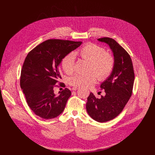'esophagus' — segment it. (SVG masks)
<instances>
[{
	"mask_svg": "<svg viewBox=\"0 0 155 155\" xmlns=\"http://www.w3.org/2000/svg\"><path fill=\"white\" fill-rule=\"evenodd\" d=\"M78 88V87H77V86H74V87H72V90H77V89Z\"/></svg>",
	"mask_w": 155,
	"mask_h": 155,
	"instance_id": "1",
	"label": "esophagus"
}]
</instances>
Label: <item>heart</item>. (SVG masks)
<instances>
[{"instance_id": "obj_1", "label": "heart", "mask_w": 155, "mask_h": 155, "mask_svg": "<svg viewBox=\"0 0 155 155\" xmlns=\"http://www.w3.org/2000/svg\"><path fill=\"white\" fill-rule=\"evenodd\" d=\"M81 58L90 62L89 74H77L69 80L70 84L74 86L89 87L97 81V77L100 81L106 80L112 74L115 68V58L105 48L93 43L86 44L76 52ZM61 67L67 74H71L74 71L75 56L72 53L66 54L61 61ZM97 77H96V76Z\"/></svg>"}]
</instances>
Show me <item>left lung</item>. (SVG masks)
<instances>
[{"label": "left lung", "instance_id": "obj_1", "mask_svg": "<svg viewBox=\"0 0 155 155\" xmlns=\"http://www.w3.org/2000/svg\"><path fill=\"white\" fill-rule=\"evenodd\" d=\"M109 45L115 58L114 69L107 79L101 84L105 96L96 98L91 93L87 99V114L95 121L104 123L117 117L129 100L133 89L134 72L128 53L113 38H98Z\"/></svg>", "mask_w": 155, "mask_h": 155}]
</instances>
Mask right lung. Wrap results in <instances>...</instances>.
Here are the masks:
<instances>
[{"label": "right lung", "instance_id": "right-lung-1", "mask_svg": "<svg viewBox=\"0 0 155 155\" xmlns=\"http://www.w3.org/2000/svg\"><path fill=\"white\" fill-rule=\"evenodd\" d=\"M82 41L48 39L27 55L21 69L20 86L28 106L38 117L52 119L64 110L71 91L65 88L59 94L55 87L62 86L59 64L62 58L78 48ZM59 83L60 86L56 84Z\"/></svg>", "mask_w": 155, "mask_h": 155}]
</instances>
